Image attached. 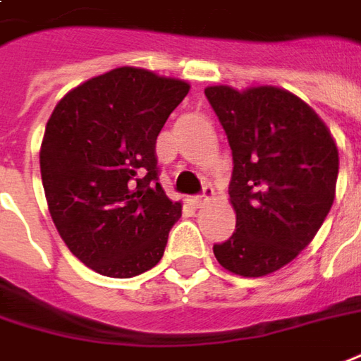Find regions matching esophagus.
<instances>
[{"label": "esophagus", "instance_id": "1", "mask_svg": "<svg viewBox=\"0 0 361 361\" xmlns=\"http://www.w3.org/2000/svg\"><path fill=\"white\" fill-rule=\"evenodd\" d=\"M212 198H214V188H212V186H204V192H202L200 196H195V198H192L190 202H192L196 208H202V206L208 204V202H210Z\"/></svg>", "mask_w": 361, "mask_h": 361}]
</instances>
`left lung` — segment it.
Instances as JSON below:
<instances>
[{
  "label": "left lung",
  "mask_w": 361,
  "mask_h": 361,
  "mask_svg": "<svg viewBox=\"0 0 361 361\" xmlns=\"http://www.w3.org/2000/svg\"><path fill=\"white\" fill-rule=\"evenodd\" d=\"M232 149L235 232L214 245L224 269L263 277L285 267L317 235L336 195L338 147L299 96L253 86H208Z\"/></svg>",
  "instance_id": "1"
}]
</instances>
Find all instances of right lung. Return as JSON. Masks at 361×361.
Instances as JSON below:
<instances>
[{
  "instance_id": "add662e5",
  "label": "right lung",
  "mask_w": 361,
  "mask_h": 361,
  "mask_svg": "<svg viewBox=\"0 0 361 361\" xmlns=\"http://www.w3.org/2000/svg\"><path fill=\"white\" fill-rule=\"evenodd\" d=\"M190 86L121 66L76 86L52 109L41 176L52 222L78 259L128 279L155 267L183 206L159 185L155 143Z\"/></svg>"
}]
</instances>
